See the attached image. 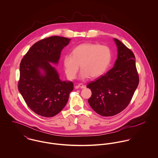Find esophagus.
Masks as SVG:
<instances>
[{
    "mask_svg": "<svg viewBox=\"0 0 158 158\" xmlns=\"http://www.w3.org/2000/svg\"><path fill=\"white\" fill-rule=\"evenodd\" d=\"M78 86L80 88H81V89H84L85 88V86L84 85H83L82 83H80L78 85Z\"/></svg>",
    "mask_w": 158,
    "mask_h": 158,
    "instance_id": "obj_1",
    "label": "esophagus"
}]
</instances>
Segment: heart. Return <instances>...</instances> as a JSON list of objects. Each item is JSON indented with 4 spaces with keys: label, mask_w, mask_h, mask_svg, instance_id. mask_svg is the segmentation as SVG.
<instances>
[{
    "label": "heart",
    "mask_w": 158,
    "mask_h": 158,
    "mask_svg": "<svg viewBox=\"0 0 158 158\" xmlns=\"http://www.w3.org/2000/svg\"><path fill=\"white\" fill-rule=\"evenodd\" d=\"M111 60V53L108 47L86 43L74 47L72 55H66L63 58L65 73L70 80L75 78L80 65L81 80L91 77L95 78L102 75L108 67Z\"/></svg>",
    "instance_id": "1"
}]
</instances>
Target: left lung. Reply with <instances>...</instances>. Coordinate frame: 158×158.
I'll return each mask as SVG.
<instances>
[{
  "instance_id": "left-lung-1",
  "label": "left lung",
  "mask_w": 158,
  "mask_h": 158,
  "mask_svg": "<svg viewBox=\"0 0 158 158\" xmlns=\"http://www.w3.org/2000/svg\"><path fill=\"white\" fill-rule=\"evenodd\" d=\"M117 58L106 74L87 86L92 91L88 99L90 107L102 116L116 115L130 103L139 85V75L133 52L117 39Z\"/></svg>"
}]
</instances>
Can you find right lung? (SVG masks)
<instances>
[{"mask_svg":"<svg viewBox=\"0 0 158 158\" xmlns=\"http://www.w3.org/2000/svg\"><path fill=\"white\" fill-rule=\"evenodd\" d=\"M70 39L58 36L42 40L32 45L20 64L18 89L28 106L40 115L51 117L68 103L73 89L72 81H62L55 68L63 48Z\"/></svg>","mask_w":158,"mask_h":158,"instance_id":"1","label":"right lung"}]
</instances>
